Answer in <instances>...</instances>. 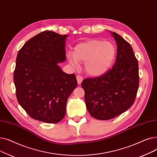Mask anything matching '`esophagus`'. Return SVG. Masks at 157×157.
<instances>
[{
	"label": "esophagus",
	"mask_w": 157,
	"mask_h": 157,
	"mask_svg": "<svg viewBox=\"0 0 157 157\" xmlns=\"http://www.w3.org/2000/svg\"><path fill=\"white\" fill-rule=\"evenodd\" d=\"M76 79H77V81H78V84H81V82L83 81V77H82L81 76H79V75L76 76Z\"/></svg>",
	"instance_id": "esophagus-1"
}]
</instances>
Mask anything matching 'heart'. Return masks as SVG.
Returning a JSON list of instances; mask_svg holds the SVG:
<instances>
[{
	"mask_svg": "<svg viewBox=\"0 0 157 157\" xmlns=\"http://www.w3.org/2000/svg\"><path fill=\"white\" fill-rule=\"evenodd\" d=\"M116 54L114 46L108 41L94 39L78 44L74 55H68L70 63L78 67L79 62H85L84 68L90 76H99L108 71Z\"/></svg>",
	"mask_w": 157,
	"mask_h": 157,
	"instance_id": "1",
	"label": "heart"
}]
</instances>
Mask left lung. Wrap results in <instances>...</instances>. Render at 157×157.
Wrapping results in <instances>:
<instances>
[{"instance_id":"left-lung-1","label":"left lung","mask_w":157,"mask_h":157,"mask_svg":"<svg viewBox=\"0 0 157 157\" xmlns=\"http://www.w3.org/2000/svg\"><path fill=\"white\" fill-rule=\"evenodd\" d=\"M111 34L117 44L116 62L112 68L81 83L89 113L101 120L114 118L127 111L135 101L139 88L138 61L132 48L117 33Z\"/></svg>"}]
</instances>
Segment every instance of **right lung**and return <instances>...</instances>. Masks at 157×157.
Wrapping results in <instances>:
<instances>
[{"label":"right lung","mask_w":157,"mask_h":157,"mask_svg":"<svg viewBox=\"0 0 157 157\" xmlns=\"http://www.w3.org/2000/svg\"><path fill=\"white\" fill-rule=\"evenodd\" d=\"M67 37L49 30L40 32L25 43L16 57V98L29 116L40 121H60L78 85L75 74L65 73L57 65L66 59Z\"/></svg>","instance_id":"right-lung-1"}]
</instances>
